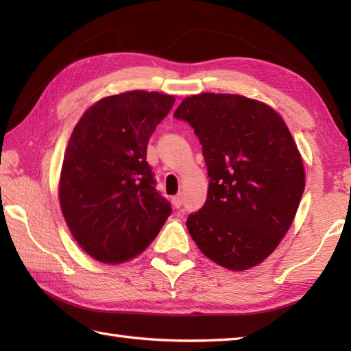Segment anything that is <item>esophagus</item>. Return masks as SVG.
Listing matches in <instances>:
<instances>
[{
  "instance_id": "obj_1",
  "label": "esophagus",
  "mask_w": 351,
  "mask_h": 351,
  "mask_svg": "<svg viewBox=\"0 0 351 351\" xmlns=\"http://www.w3.org/2000/svg\"><path fill=\"white\" fill-rule=\"evenodd\" d=\"M171 205H173L176 210L178 208H181L182 206V196L180 195V196H175V197H171Z\"/></svg>"
}]
</instances>
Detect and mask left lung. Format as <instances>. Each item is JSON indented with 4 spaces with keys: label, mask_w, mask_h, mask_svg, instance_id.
<instances>
[{
    "label": "left lung",
    "mask_w": 351,
    "mask_h": 351,
    "mask_svg": "<svg viewBox=\"0 0 351 351\" xmlns=\"http://www.w3.org/2000/svg\"><path fill=\"white\" fill-rule=\"evenodd\" d=\"M173 117L195 128L210 176L205 205L187 219L191 238L229 270L261 264L288 232L304 190L287 123L267 104L229 93L189 96Z\"/></svg>",
    "instance_id": "1"
}]
</instances>
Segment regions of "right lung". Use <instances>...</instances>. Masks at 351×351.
<instances>
[{"label": "right lung", "mask_w": 351, "mask_h": 351, "mask_svg": "<svg viewBox=\"0 0 351 351\" xmlns=\"http://www.w3.org/2000/svg\"><path fill=\"white\" fill-rule=\"evenodd\" d=\"M175 96L132 90L86 110L66 147L58 199L71 234L104 264L140 255L171 206L155 189L147 141Z\"/></svg>", "instance_id": "obj_1"}]
</instances>
